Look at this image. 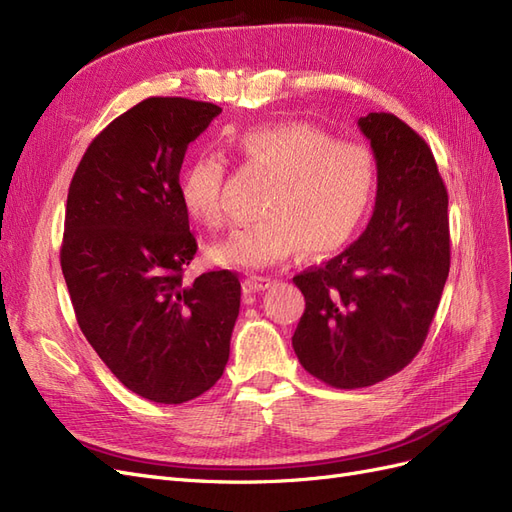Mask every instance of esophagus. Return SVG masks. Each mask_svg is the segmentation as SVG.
Masks as SVG:
<instances>
[{
    "instance_id": "obj_1",
    "label": "esophagus",
    "mask_w": 512,
    "mask_h": 512,
    "mask_svg": "<svg viewBox=\"0 0 512 512\" xmlns=\"http://www.w3.org/2000/svg\"><path fill=\"white\" fill-rule=\"evenodd\" d=\"M271 280L269 277H260V275H250L247 277V280L243 282V286H245V290L247 292H262V290H267V288H271Z\"/></svg>"
}]
</instances>
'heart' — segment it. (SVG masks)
<instances>
[{"label":"heart","mask_w":512,"mask_h":512,"mask_svg":"<svg viewBox=\"0 0 512 512\" xmlns=\"http://www.w3.org/2000/svg\"><path fill=\"white\" fill-rule=\"evenodd\" d=\"M245 164L273 179L258 224L232 230L207 247L209 262L230 269H267L299 250L327 258L359 235L376 200L378 175L371 151L333 138L303 121L250 128L237 136ZM224 162L200 153L183 168L179 200L188 218L220 228Z\"/></svg>","instance_id":"b5f03b06"}]
</instances>
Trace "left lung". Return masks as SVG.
Instances as JSON below:
<instances>
[{
	"mask_svg": "<svg viewBox=\"0 0 512 512\" xmlns=\"http://www.w3.org/2000/svg\"><path fill=\"white\" fill-rule=\"evenodd\" d=\"M378 168L363 235L292 277L305 312L292 335L301 365L335 389H363L423 348L451 267L448 194L427 143L391 113L359 119Z\"/></svg>",
	"mask_w": 512,
	"mask_h": 512,
	"instance_id": "left-lung-1",
	"label": "left lung"
}]
</instances>
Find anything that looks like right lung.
I'll use <instances>...</instances> for the list:
<instances>
[{
    "label": "right lung",
    "mask_w": 512,
    "mask_h": 512,
    "mask_svg": "<svg viewBox=\"0 0 512 512\" xmlns=\"http://www.w3.org/2000/svg\"><path fill=\"white\" fill-rule=\"evenodd\" d=\"M220 113L188 98L138 102L91 141L68 190L61 271L76 322L117 380L156 404L222 378L239 316L237 273L183 282L198 245L179 173Z\"/></svg>",
    "instance_id": "obj_1"
}]
</instances>
